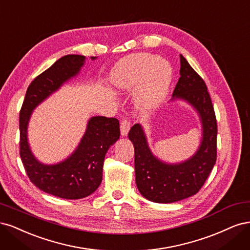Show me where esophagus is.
<instances>
[{
	"mask_svg": "<svg viewBox=\"0 0 250 250\" xmlns=\"http://www.w3.org/2000/svg\"><path fill=\"white\" fill-rule=\"evenodd\" d=\"M130 127H131L130 122H128L126 118L123 119L122 123H120V133H122L123 136H126L128 131H130Z\"/></svg>",
	"mask_w": 250,
	"mask_h": 250,
	"instance_id": "34e87169",
	"label": "esophagus"
}]
</instances>
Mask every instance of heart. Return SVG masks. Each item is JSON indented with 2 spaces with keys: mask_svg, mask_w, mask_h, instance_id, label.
Returning a JSON list of instances; mask_svg holds the SVG:
<instances>
[{
  "mask_svg": "<svg viewBox=\"0 0 250 250\" xmlns=\"http://www.w3.org/2000/svg\"><path fill=\"white\" fill-rule=\"evenodd\" d=\"M172 78L170 64L149 53H135L120 59L110 80L115 87L135 91L136 106L142 111L155 108L168 91Z\"/></svg>",
  "mask_w": 250,
  "mask_h": 250,
  "instance_id": "b5f03b06",
  "label": "heart"
}]
</instances>
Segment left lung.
I'll return each mask as SVG.
<instances>
[{
  "label": "left lung",
  "instance_id": "left-lung-1",
  "mask_svg": "<svg viewBox=\"0 0 250 250\" xmlns=\"http://www.w3.org/2000/svg\"><path fill=\"white\" fill-rule=\"evenodd\" d=\"M180 79L172 101L188 102L199 114L203 138L197 151L178 164H168L152 155L141 125H134L128 139L135 149L136 185L141 195L159 204H170L196 194L216 163L217 122L208 88L188 61L180 56Z\"/></svg>",
  "mask_w": 250,
  "mask_h": 250
}]
</instances>
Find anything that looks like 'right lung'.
<instances>
[{
  "mask_svg": "<svg viewBox=\"0 0 250 250\" xmlns=\"http://www.w3.org/2000/svg\"><path fill=\"white\" fill-rule=\"evenodd\" d=\"M84 62L85 56L81 55H66L56 61L31 82L20 112V155L30 181L43 192L65 199L84 198L99 188L104 156L120 136L118 119L91 117L76 150L54 165L40 163L33 156L27 130L32 111L63 83L76 77Z\"/></svg>",
  "mask_w": 250,
  "mask_h": 250,
  "instance_id": "obj_1",
  "label": "right lung"
}]
</instances>
